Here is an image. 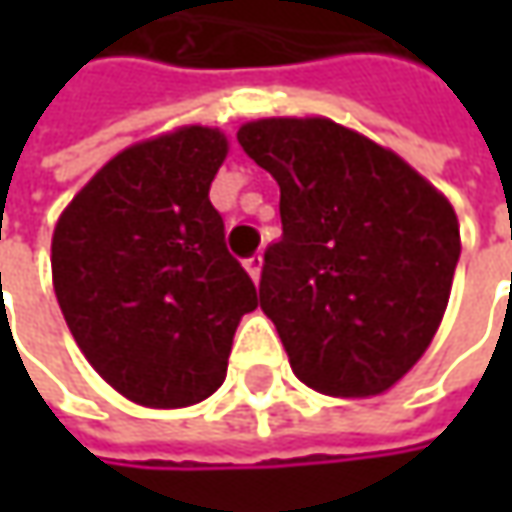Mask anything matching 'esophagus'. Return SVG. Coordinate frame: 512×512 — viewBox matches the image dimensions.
<instances>
[{
	"instance_id": "esophagus-1",
	"label": "esophagus",
	"mask_w": 512,
	"mask_h": 512,
	"mask_svg": "<svg viewBox=\"0 0 512 512\" xmlns=\"http://www.w3.org/2000/svg\"><path fill=\"white\" fill-rule=\"evenodd\" d=\"M245 267H247V273H250V279H253V282H259V276H262V256H259V253L247 256Z\"/></svg>"
}]
</instances>
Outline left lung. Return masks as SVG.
<instances>
[{"instance_id": "obj_1", "label": "left lung", "mask_w": 512, "mask_h": 512, "mask_svg": "<svg viewBox=\"0 0 512 512\" xmlns=\"http://www.w3.org/2000/svg\"><path fill=\"white\" fill-rule=\"evenodd\" d=\"M236 139L282 190L259 305L293 373L327 396L384 393L442 322L462 253L453 207L393 150L330 119H259Z\"/></svg>"}]
</instances>
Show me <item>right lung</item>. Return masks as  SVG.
Returning <instances> with one entry per match:
<instances>
[{
  "label": "right lung",
  "instance_id": "add662e5",
  "mask_svg": "<svg viewBox=\"0 0 512 512\" xmlns=\"http://www.w3.org/2000/svg\"><path fill=\"white\" fill-rule=\"evenodd\" d=\"M219 130L182 128L122 150L53 230V290L96 373L130 402L187 407L225 382L256 285L230 256L210 182Z\"/></svg>",
  "mask_w": 512,
  "mask_h": 512
}]
</instances>
